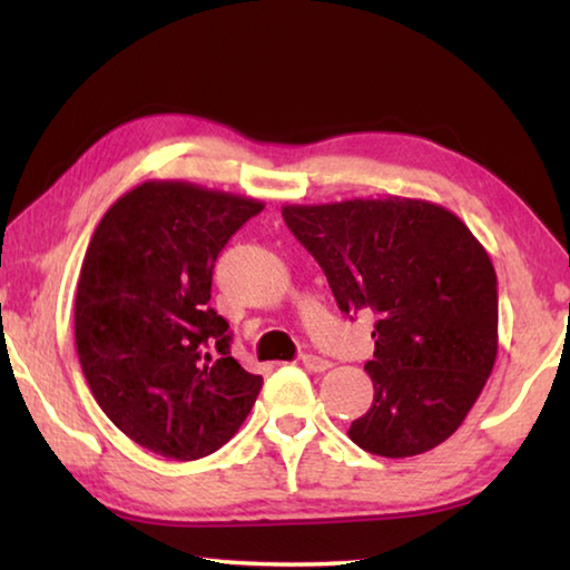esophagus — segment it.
I'll use <instances>...</instances> for the list:
<instances>
[{"instance_id":"obj_1","label":"esophagus","mask_w":570,"mask_h":570,"mask_svg":"<svg viewBox=\"0 0 570 570\" xmlns=\"http://www.w3.org/2000/svg\"><path fill=\"white\" fill-rule=\"evenodd\" d=\"M302 362L308 372H326L332 366L330 360H324V356H316V354H304Z\"/></svg>"}]
</instances>
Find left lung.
I'll return each instance as SVG.
<instances>
[{"mask_svg": "<svg viewBox=\"0 0 570 570\" xmlns=\"http://www.w3.org/2000/svg\"><path fill=\"white\" fill-rule=\"evenodd\" d=\"M344 314H377L370 412L350 438L382 458L422 455L455 432L493 372L498 278L448 208L414 198L284 206Z\"/></svg>", "mask_w": 570, "mask_h": 570, "instance_id": "obj_1", "label": "left lung"}]
</instances>
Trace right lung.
Listing matches in <instances>:
<instances>
[{
    "mask_svg": "<svg viewBox=\"0 0 570 570\" xmlns=\"http://www.w3.org/2000/svg\"><path fill=\"white\" fill-rule=\"evenodd\" d=\"M262 210L234 193L148 180L95 228L75 296L77 356L115 428L156 455L224 448L262 392L208 306L218 254Z\"/></svg>",
    "mask_w": 570,
    "mask_h": 570,
    "instance_id": "obj_1",
    "label": "right lung"
}]
</instances>
